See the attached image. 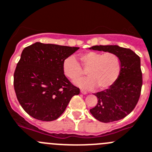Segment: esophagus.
I'll use <instances>...</instances> for the list:
<instances>
[{
  "instance_id": "esophagus-1",
  "label": "esophagus",
  "mask_w": 152,
  "mask_h": 152,
  "mask_svg": "<svg viewBox=\"0 0 152 152\" xmlns=\"http://www.w3.org/2000/svg\"><path fill=\"white\" fill-rule=\"evenodd\" d=\"M80 92H81L82 94H83V95H86V94H87V92H86V91L83 90V89H81V90H80Z\"/></svg>"
}]
</instances>
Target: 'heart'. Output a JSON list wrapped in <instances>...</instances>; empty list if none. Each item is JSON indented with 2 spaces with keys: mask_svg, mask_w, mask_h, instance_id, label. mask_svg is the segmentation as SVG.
I'll return each mask as SVG.
<instances>
[{
  "mask_svg": "<svg viewBox=\"0 0 152 152\" xmlns=\"http://www.w3.org/2000/svg\"><path fill=\"white\" fill-rule=\"evenodd\" d=\"M87 70L88 77L79 79L75 84L84 89L98 87L105 90L115 84L122 70L120 58L113 53L87 51L80 55V63L75 56L65 59L63 63L64 75L71 80H75Z\"/></svg>",
  "mask_w": 152,
  "mask_h": 152,
  "instance_id": "heart-1",
  "label": "heart"
}]
</instances>
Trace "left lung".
<instances>
[{
    "label": "left lung",
    "mask_w": 152,
    "mask_h": 152,
    "mask_svg": "<svg viewBox=\"0 0 152 152\" xmlns=\"http://www.w3.org/2000/svg\"><path fill=\"white\" fill-rule=\"evenodd\" d=\"M90 49L116 54L121 60L122 70L113 86L94 94L98 103L89 111L97 120L104 123L120 120L131 113L140 99L142 85L140 57L131 49L118 45H95Z\"/></svg>",
    "instance_id": "1"
}]
</instances>
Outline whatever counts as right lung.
Segmentation results:
<instances>
[{"label": "right lung", "instance_id": "add662e5", "mask_svg": "<svg viewBox=\"0 0 152 152\" xmlns=\"http://www.w3.org/2000/svg\"><path fill=\"white\" fill-rule=\"evenodd\" d=\"M77 49L41 42L24 48L13 85L18 102L30 116L44 122L56 120L72 97L80 93L63 71L65 59Z\"/></svg>", "mask_w": 152, "mask_h": 152}]
</instances>
